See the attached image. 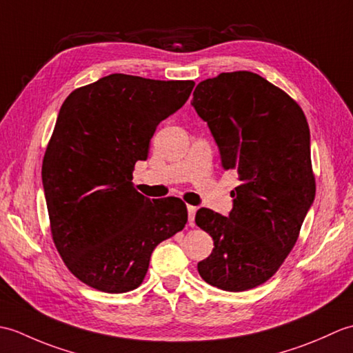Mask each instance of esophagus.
I'll use <instances>...</instances> for the list:
<instances>
[{
    "label": "esophagus",
    "mask_w": 353,
    "mask_h": 353,
    "mask_svg": "<svg viewBox=\"0 0 353 353\" xmlns=\"http://www.w3.org/2000/svg\"><path fill=\"white\" fill-rule=\"evenodd\" d=\"M196 212H197V208L196 206H188V221L191 226H194V219H196Z\"/></svg>",
    "instance_id": "34e87169"
}]
</instances>
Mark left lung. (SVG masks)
Returning <instances> with one entry per match:
<instances>
[{
	"label": "left lung",
	"mask_w": 353,
	"mask_h": 353,
	"mask_svg": "<svg viewBox=\"0 0 353 353\" xmlns=\"http://www.w3.org/2000/svg\"><path fill=\"white\" fill-rule=\"evenodd\" d=\"M191 104L211 129L223 168L241 181L229 216L206 208L196 214L214 239L199 273L224 291L250 290L283 264L316 197L308 121L287 92L250 71L200 81Z\"/></svg>",
	"instance_id": "1"
}]
</instances>
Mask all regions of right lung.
<instances>
[{"label": "right lung", "instance_id": "add662e5", "mask_svg": "<svg viewBox=\"0 0 353 353\" xmlns=\"http://www.w3.org/2000/svg\"><path fill=\"white\" fill-rule=\"evenodd\" d=\"M192 80L110 74L66 97L42 162L51 236L65 265L99 291L127 292L154 247L188 221L181 199L150 200L133 186L162 119L190 99Z\"/></svg>", "mask_w": 353, "mask_h": 353}]
</instances>
